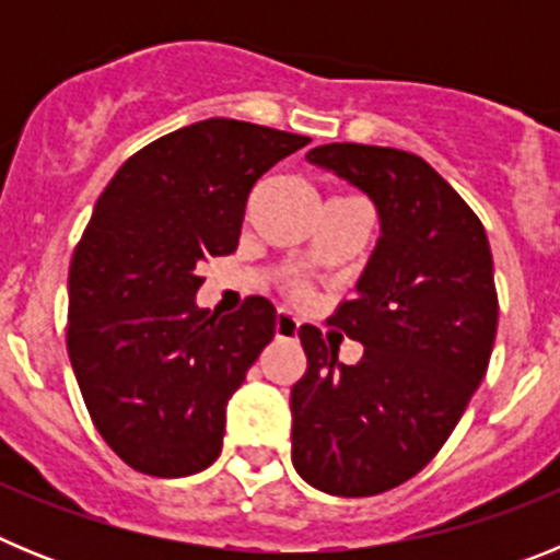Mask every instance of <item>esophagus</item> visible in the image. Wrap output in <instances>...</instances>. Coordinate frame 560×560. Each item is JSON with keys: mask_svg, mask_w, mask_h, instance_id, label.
Returning <instances> with one entry per match:
<instances>
[{"mask_svg": "<svg viewBox=\"0 0 560 560\" xmlns=\"http://www.w3.org/2000/svg\"><path fill=\"white\" fill-rule=\"evenodd\" d=\"M300 334V319L289 311H277V319H275V336L277 339H296Z\"/></svg>", "mask_w": 560, "mask_h": 560, "instance_id": "1", "label": "esophagus"}]
</instances>
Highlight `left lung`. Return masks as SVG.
Listing matches in <instances>:
<instances>
[{"label": "left lung", "mask_w": 560, "mask_h": 560, "mask_svg": "<svg viewBox=\"0 0 560 560\" xmlns=\"http://www.w3.org/2000/svg\"><path fill=\"white\" fill-rule=\"evenodd\" d=\"M311 165L373 199L381 237L330 325L364 345L341 364L314 325L291 387V463L334 497H375L443 448L485 378L497 339L493 257L482 221L429 162L398 148L330 142Z\"/></svg>", "instance_id": "obj_1"}]
</instances>
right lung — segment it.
Wrapping results in <instances>:
<instances>
[{
    "label": "right lung",
    "instance_id": "obj_1",
    "mask_svg": "<svg viewBox=\"0 0 560 560\" xmlns=\"http://www.w3.org/2000/svg\"><path fill=\"white\" fill-rule=\"evenodd\" d=\"M308 142L210 117L133 153L101 192L69 266L67 350L92 423L133 471L190 477L219 459L226 400L277 311L246 296L212 316L199 266L237 249L255 182Z\"/></svg>",
    "mask_w": 560,
    "mask_h": 560
}]
</instances>
